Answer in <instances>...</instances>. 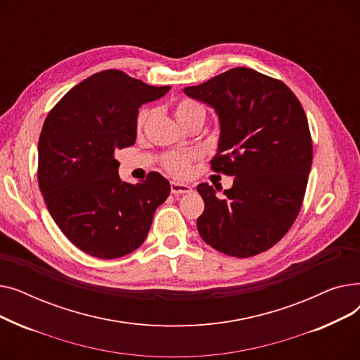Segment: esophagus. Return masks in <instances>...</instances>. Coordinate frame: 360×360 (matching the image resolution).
<instances>
[{
    "instance_id": "esophagus-1",
    "label": "esophagus",
    "mask_w": 360,
    "mask_h": 360,
    "mask_svg": "<svg viewBox=\"0 0 360 360\" xmlns=\"http://www.w3.org/2000/svg\"><path fill=\"white\" fill-rule=\"evenodd\" d=\"M191 190H193V188L188 184H182V182H176V181L170 182V193L175 194V195L188 194V193H191Z\"/></svg>"
}]
</instances>
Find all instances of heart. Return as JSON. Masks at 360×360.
<instances>
[{"mask_svg":"<svg viewBox=\"0 0 360 360\" xmlns=\"http://www.w3.org/2000/svg\"><path fill=\"white\" fill-rule=\"evenodd\" d=\"M175 117H176V121L179 124H182V122H185L188 120H193L195 117L204 118L205 117V112H204V108L200 103H197L194 101H190V99H185V101H181L176 105V108H175ZM146 118H147V112L146 110L140 112V115L137 118V127L139 128L143 127ZM191 160H193L191 155L170 153V155L163 158V165H165V167L172 175H175V176H185L188 172H190Z\"/></svg>","mask_w":360,"mask_h":360,"instance_id":"b5f03b06","label":"heart"}]
</instances>
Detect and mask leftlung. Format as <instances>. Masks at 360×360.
Listing matches in <instances>:
<instances>
[{
    "mask_svg": "<svg viewBox=\"0 0 360 360\" xmlns=\"http://www.w3.org/2000/svg\"><path fill=\"white\" fill-rule=\"evenodd\" d=\"M184 93L214 109L220 136L216 172L235 176L231 190L200 184V236L212 248L247 258L270 250L293 224L312 165L308 120L293 91L252 68L221 72Z\"/></svg>",
    "mask_w": 360,
    "mask_h": 360,
    "instance_id": "obj_1",
    "label": "left lung"
}]
</instances>
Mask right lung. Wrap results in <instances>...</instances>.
I'll return each instance as SVG.
<instances>
[{"label": "right lung", "instance_id": "right-lung-1", "mask_svg": "<svg viewBox=\"0 0 360 360\" xmlns=\"http://www.w3.org/2000/svg\"><path fill=\"white\" fill-rule=\"evenodd\" d=\"M169 86H148L118 70L72 87L45 120L37 146V181L61 232L83 252L103 259L136 251L147 238L170 184L158 172L121 181L115 151L136 143L139 108Z\"/></svg>", "mask_w": 360, "mask_h": 360}]
</instances>
